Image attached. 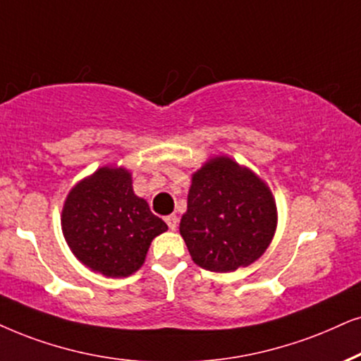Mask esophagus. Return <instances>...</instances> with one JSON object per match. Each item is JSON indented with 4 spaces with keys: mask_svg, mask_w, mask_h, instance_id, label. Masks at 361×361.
<instances>
[{
    "mask_svg": "<svg viewBox=\"0 0 361 361\" xmlns=\"http://www.w3.org/2000/svg\"><path fill=\"white\" fill-rule=\"evenodd\" d=\"M165 220H166V225L170 226V230H176V226H178V216H176V214H170V216H166Z\"/></svg>",
    "mask_w": 361,
    "mask_h": 361,
    "instance_id": "34e87169",
    "label": "esophagus"
}]
</instances>
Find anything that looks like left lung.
I'll return each mask as SVG.
<instances>
[{
  "mask_svg": "<svg viewBox=\"0 0 361 361\" xmlns=\"http://www.w3.org/2000/svg\"><path fill=\"white\" fill-rule=\"evenodd\" d=\"M276 203L258 175L228 157L191 176L180 233L198 267L226 273L262 257L276 230Z\"/></svg>",
  "mask_w": 361,
  "mask_h": 361,
  "instance_id": "left-lung-1",
  "label": "left lung"
}]
</instances>
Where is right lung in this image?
Here are the masks:
<instances>
[{
    "instance_id": "obj_1",
    "label": "right lung",
    "mask_w": 361,
    "mask_h": 361,
    "mask_svg": "<svg viewBox=\"0 0 361 361\" xmlns=\"http://www.w3.org/2000/svg\"><path fill=\"white\" fill-rule=\"evenodd\" d=\"M61 230L81 263L104 276L121 278L140 270L153 238L168 226L135 195L130 171L103 166L68 193Z\"/></svg>"
}]
</instances>
